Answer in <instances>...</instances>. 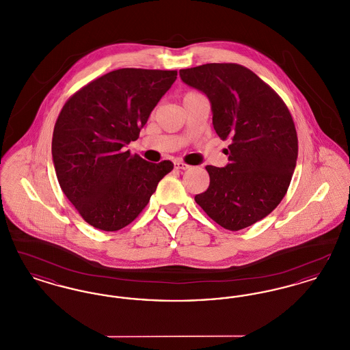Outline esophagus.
<instances>
[{
	"label": "esophagus",
	"instance_id": "esophagus-1",
	"mask_svg": "<svg viewBox=\"0 0 350 350\" xmlns=\"http://www.w3.org/2000/svg\"><path fill=\"white\" fill-rule=\"evenodd\" d=\"M174 167H177V169H180V170H186V169L190 167V165L185 164L183 161H174Z\"/></svg>",
	"mask_w": 350,
	"mask_h": 350
}]
</instances>
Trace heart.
Returning a JSON list of instances; mask_svg holds the SVG:
<instances>
[{"label": "heart", "mask_w": 350, "mask_h": 350, "mask_svg": "<svg viewBox=\"0 0 350 350\" xmlns=\"http://www.w3.org/2000/svg\"><path fill=\"white\" fill-rule=\"evenodd\" d=\"M196 94H197V93H193V92H190V93H187V94H186L183 98H186V97H191V96H196Z\"/></svg>", "instance_id": "heart-1"}]
</instances>
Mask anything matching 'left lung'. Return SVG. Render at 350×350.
<instances>
[{
	"label": "left lung",
	"mask_w": 350,
	"mask_h": 350,
	"mask_svg": "<svg viewBox=\"0 0 350 350\" xmlns=\"http://www.w3.org/2000/svg\"><path fill=\"white\" fill-rule=\"evenodd\" d=\"M183 83L204 93L228 164L207 165L208 189L196 196L203 211L230 231L267 217L283 200L298 157V136L281 97L248 68L213 63L181 69Z\"/></svg>",
	"instance_id": "obj_1"
}]
</instances>
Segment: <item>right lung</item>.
I'll list each match as a JSON object with an SVG mask.
<instances>
[{"mask_svg": "<svg viewBox=\"0 0 350 350\" xmlns=\"http://www.w3.org/2000/svg\"><path fill=\"white\" fill-rule=\"evenodd\" d=\"M176 79L177 70L122 68L85 85L63 106L52 161L62 190L90 226H129L173 169L169 160L153 164L124 147Z\"/></svg>", "mask_w": 350, "mask_h": 350, "instance_id": "obj_1", "label": "right lung"}]
</instances>
